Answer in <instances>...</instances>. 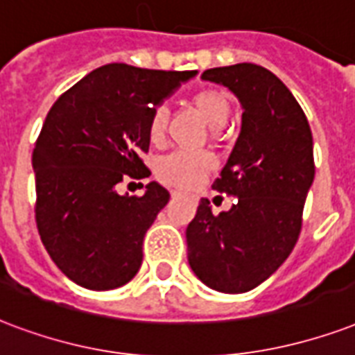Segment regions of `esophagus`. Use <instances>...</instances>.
Returning a JSON list of instances; mask_svg holds the SVG:
<instances>
[{
    "label": "esophagus",
    "instance_id": "esophagus-1",
    "mask_svg": "<svg viewBox=\"0 0 355 355\" xmlns=\"http://www.w3.org/2000/svg\"><path fill=\"white\" fill-rule=\"evenodd\" d=\"M171 197L173 199H177V197H180V193H178V191H171Z\"/></svg>",
    "mask_w": 355,
    "mask_h": 355
}]
</instances>
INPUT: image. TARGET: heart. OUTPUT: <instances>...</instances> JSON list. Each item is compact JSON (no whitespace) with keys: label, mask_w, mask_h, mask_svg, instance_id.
Listing matches in <instances>:
<instances>
[{"label":"heart","mask_w":355,"mask_h":355,"mask_svg":"<svg viewBox=\"0 0 355 355\" xmlns=\"http://www.w3.org/2000/svg\"><path fill=\"white\" fill-rule=\"evenodd\" d=\"M191 104L197 113L205 119V123L214 130L223 128L231 117V96L223 89L207 87L197 91L191 96ZM167 113L162 105H156L148 115L147 135L153 145H162L166 137ZM214 169V158L207 153H173L164 156L156 166V177L167 186L180 189H189L201 182Z\"/></svg>","instance_id":"obj_1"}]
</instances>
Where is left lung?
<instances>
[{
	"label": "left lung",
	"instance_id": "8db88e82",
	"mask_svg": "<svg viewBox=\"0 0 355 355\" xmlns=\"http://www.w3.org/2000/svg\"><path fill=\"white\" fill-rule=\"evenodd\" d=\"M201 78L231 89L243 113L236 145L212 184L234 205L214 214L201 199L186 229L188 262L210 288L240 294L266 281L296 245L315 178L313 134L302 105L264 67H218Z\"/></svg>",
	"mask_w": 355,
	"mask_h": 355
}]
</instances>
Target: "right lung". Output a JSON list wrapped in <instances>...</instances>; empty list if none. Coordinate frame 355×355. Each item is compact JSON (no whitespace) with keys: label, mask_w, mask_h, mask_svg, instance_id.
Listing matches in <instances>:
<instances>
[{"label":"right lung","mask_w":355,"mask_h":355,"mask_svg":"<svg viewBox=\"0 0 355 355\" xmlns=\"http://www.w3.org/2000/svg\"><path fill=\"white\" fill-rule=\"evenodd\" d=\"M196 70L104 64L64 91L33 150L35 221L51 261L91 291L126 285L141 266L143 238L169 201L159 184L119 196L123 178L150 177L148 115Z\"/></svg>","instance_id":"obj_1"}]
</instances>
